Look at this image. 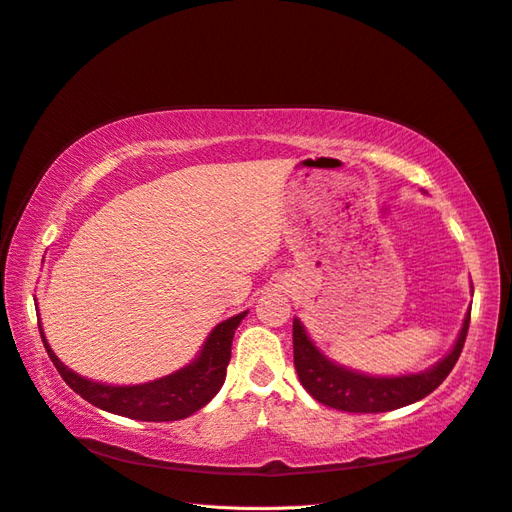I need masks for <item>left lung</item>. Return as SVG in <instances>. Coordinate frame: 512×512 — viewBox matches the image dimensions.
<instances>
[{
	"label": "left lung",
	"mask_w": 512,
	"mask_h": 512,
	"mask_svg": "<svg viewBox=\"0 0 512 512\" xmlns=\"http://www.w3.org/2000/svg\"><path fill=\"white\" fill-rule=\"evenodd\" d=\"M470 327V312L463 320L457 344L444 359L421 374L395 376V378H376L365 376L359 371L346 369L329 361L307 337L299 318L292 322V348H294V367H297L303 389L320 404L342 410V412H389L404 408L414 401L427 397L451 374L459 354L463 350Z\"/></svg>",
	"instance_id": "1"
}]
</instances>
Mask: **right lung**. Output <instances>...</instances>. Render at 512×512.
Instances as JSON below:
<instances>
[{
    "label": "right lung",
    "mask_w": 512,
    "mask_h": 512,
    "mask_svg": "<svg viewBox=\"0 0 512 512\" xmlns=\"http://www.w3.org/2000/svg\"><path fill=\"white\" fill-rule=\"evenodd\" d=\"M245 316L247 312H241L220 322L207 337L198 359H194L188 367H183L175 371V374L164 376L160 380L136 386H108L74 374L72 369H68L57 359L51 346L46 344L40 322L38 329L42 344L46 352H49V359L53 361L59 376L64 378V382L74 393H79L85 401H89V404H94L100 410L128 416L134 418V421L164 423L188 418L196 410L207 406L209 401L218 395L226 380L232 337H235V329Z\"/></svg>",
    "instance_id": "1"
}]
</instances>
